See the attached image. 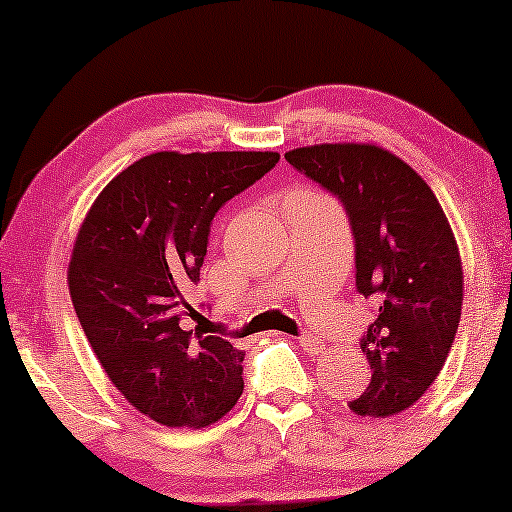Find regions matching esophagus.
Instances as JSON below:
<instances>
[{
  "instance_id": "34e87169",
  "label": "esophagus",
  "mask_w": 512,
  "mask_h": 512,
  "mask_svg": "<svg viewBox=\"0 0 512 512\" xmlns=\"http://www.w3.org/2000/svg\"><path fill=\"white\" fill-rule=\"evenodd\" d=\"M299 344H302V347L307 349L309 354H322L324 347H327V344H324L322 339H319L317 334H312V332H302V334H299Z\"/></svg>"
}]
</instances>
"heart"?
Segmentation results:
<instances>
[{"instance_id":"1","label":"heart","mask_w":512,"mask_h":512,"mask_svg":"<svg viewBox=\"0 0 512 512\" xmlns=\"http://www.w3.org/2000/svg\"><path fill=\"white\" fill-rule=\"evenodd\" d=\"M292 195H309V193H292Z\"/></svg>"}]
</instances>
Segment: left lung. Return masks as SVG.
I'll return each instance as SVG.
<instances>
[{
  "instance_id": "1",
  "label": "left lung",
  "mask_w": 512,
  "mask_h": 512,
  "mask_svg": "<svg viewBox=\"0 0 512 512\" xmlns=\"http://www.w3.org/2000/svg\"><path fill=\"white\" fill-rule=\"evenodd\" d=\"M287 163L339 198L354 232L356 292L374 302L361 337L371 381L349 409L386 418L414 406L456 339L463 267L441 203L411 165L369 143H322Z\"/></svg>"
}]
</instances>
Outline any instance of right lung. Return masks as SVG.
<instances>
[{
    "mask_svg": "<svg viewBox=\"0 0 512 512\" xmlns=\"http://www.w3.org/2000/svg\"><path fill=\"white\" fill-rule=\"evenodd\" d=\"M280 153L160 151L118 173L91 205L69 262L81 329L123 399L170 428H203L240 399L245 352L185 332L215 213Z\"/></svg>",
    "mask_w": 512,
    "mask_h": 512,
    "instance_id": "right-lung-1",
    "label": "right lung"
}]
</instances>
